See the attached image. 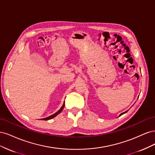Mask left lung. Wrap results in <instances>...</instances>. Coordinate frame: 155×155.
Instances as JSON below:
<instances>
[{
	"mask_svg": "<svg viewBox=\"0 0 155 155\" xmlns=\"http://www.w3.org/2000/svg\"><path fill=\"white\" fill-rule=\"evenodd\" d=\"M127 112V111H125V112H123V113H121V114L120 115V116H121V115H122V114H125V113H126V112Z\"/></svg>",
	"mask_w": 155,
	"mask_h": 155,
	"instance_id": "obj_1",
	"label": "left lung"
}]
</instances>
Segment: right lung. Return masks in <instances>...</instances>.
<instances>
[{
	"label": "right lung",
	"mask_w": 155,
	"mask_h": 155,
	"mask_svg": "<svg viewBox=\"0 0 155 155\" xmlns=\"http://www.w3.org/2000/svg\"><path fill=\"white\" fill-rule=\"evenodd\" d=\"M64 104H63V106L61 107V109H60L58 112H56L55 114H52V115H51V116H48V117H46V118H43V119H42V120H50V119H51V118H54V117H55L56 116H58V115L60 113V112L63 110V109H64Z\"/></svg>",
	"instance_id": "right-lung-1"
}]
</instances>
